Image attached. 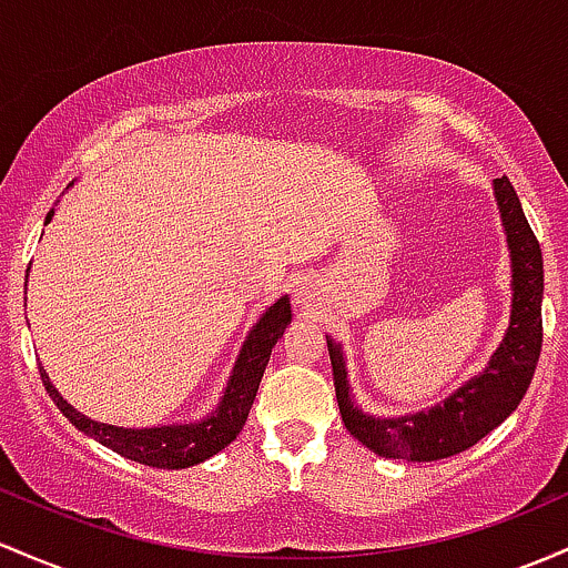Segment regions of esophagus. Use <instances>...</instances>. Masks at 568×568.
I'll return each mask as SVG.
<instances>
[{
  "mask_svg": "<svg viewBox=\"0 0 568 568\" xmlns=\"http://www.w3.org/2000/svg\"><path fill=\"white\" fill-rule=\"evenodd\" d=\"M295 301L301 305H308L311 301H314V286H311L308 278L305 282H297L295 286Z\"/></svg>",
  "mask_w": 568,
  "mask_h": 568,
  "instance_id": "obj_1",
  "label": "esophagus"
}]
</instances>
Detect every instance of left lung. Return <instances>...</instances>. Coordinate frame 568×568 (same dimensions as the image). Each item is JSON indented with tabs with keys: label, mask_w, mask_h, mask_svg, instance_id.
Listing matches in <instances>:
<instances>
[{
	"label": "left lung",
	"mask_w": 568,
	"mask_h": 568,
	"mask_svg": "<svg viewBox=\"0 0 568 568\" xmlns=\"http://www.w3.org/2000/svg\"><path fill=\"white\" fill-rule=\"evenodd\" d=\"M494 190L513 254V316L505 343L483 375L426 413L405 418H373L352 405L343 354L333 341H327L343 424L373 454L403 462H437L456 456L494 432L528 392L541 352V250L513 182L501 176L494 182Z\"/></svg>",
	"instance_id": "1"
}]
</instances>
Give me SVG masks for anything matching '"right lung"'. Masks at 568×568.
<instances>
[{
  "instance_id": "1",
  "label": "right lung",
  "mask_w": 568,
  "mask_h": 568,
  "mask_svg": "<svg viewBox=\"0 0 568 568\" xmlns=\"http://www.w3.org/2000/svg\"><path fill=\"white\" fill-rule=\"evenodd\" d=\"M53 214H48V220ZM29 276V273H27ZM292 322L290 301L282 297L265 311L263 318L254 324L241 348L239 362H235L231 384L225 388V397L212 416L201 424H180V426H155V429H123V426L99 424L74 410L67 399L55 392L48 381V373L40 369L42 384L48 388L50 399L80 432L88 437L99 439L101 445L112 448L114 454L131 458V462L146 464L158 469H184L193 464L206 462L209 456L220 454L225 445H231L239 432L244 429L246 416H250L254 397H257L260 378H263L271 348L276 346L278 337L284 335L286 324Z\"/></svg>"
}]
</instances>
